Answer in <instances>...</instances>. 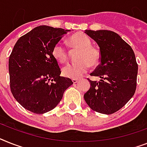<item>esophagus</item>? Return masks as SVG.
<instances>
[{
    "instance_id": "34e87169",
    "label": "esophagus",
    "mask_w": 147,
    "mask_h": 147,
    "mask_svg": "<svg viewBox=\"0 0 147 147\" xmlns=\"http://www.w3.org/2000/svg\"><path fill=\"white\" fill-rule=\"evenodd\" d=\"M78 80H76V79H74V80H72V82L74 84H75V83H76V82H78Z\"/></svg>"
}]
</instances>
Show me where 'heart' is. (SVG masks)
<instances>
[{
  "label": "heart",
  "mask_w": 147,
  "mask_h": 147,
  "mask_svg": "<svg viewBox=\"0 0 147 147\" xmlns=\"http://www.w3.org/2000/svg\"><path fill=\"white\" fill-rule=\"evenodd\" d=\"M68 43L72 51H77V62L63 67L62 74L67 78L79 79L88 71L90 65L95 67L100 61V53L98 49L92 47V41L88 36L77 33L71 36ZM53 56L60 64H65L69 60V53L61 43H57L52 51Z\"/></svg>",
  "instance_id": "obj_1"
}]
</instances>
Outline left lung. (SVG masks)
<instances>
[{"mask_svg": "<svg viewBox=\"0 0 147 147\" xmlns=\"http://www.w3.org/2000/svg\"><path fill=\"white\" fill-rule=\"evenodd\" d=\"M86 34L100 47V61L91 73L100 80L92 81L84 99L89 107L103 114H113L123 107L133 97L137 87L138 66L131 47L119 35L107 30Z\"/></svg>", "mask_w": 147, "mask_h": 147, "instance_id": "obj_1", "label": "left lung"}]
</instances>
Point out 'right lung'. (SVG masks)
Here are the masks:
<instances>
[{
    "instance_id": "obj_1",
    "label": "right lung",
    "mask_w": 147,
    "mask_h": 147,
    "mask_svg": "<svg viewBox=\"0 0 147 147\" xmlns=\"http://www.w3.org/2000/svg\"><path fill=\"white\" fill-rule=\"evenodd\" d=\"M67 31L39 26L22 36L13 47L9 59L11 92L31 112L42 114L53 110L73 84L71 79L60 76L59 63L52 54Z\"/></svg>"
}]
</instances>
